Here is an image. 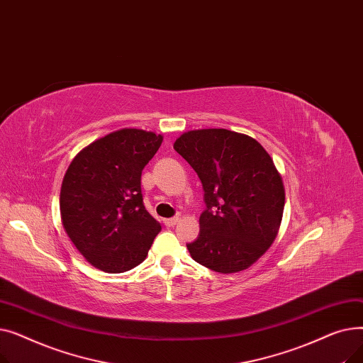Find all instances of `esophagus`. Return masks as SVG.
<instances>
[{"label":"esophagus","instance_id":"1","mask_svg":"<svg viewBox=\"0 0 363 363\" xmlns=\"http://www.w3.org/2000/svg\"><path fill=\"white\" fill-rule=\"evenodd\" d=\"M178 222H179V218H178V216H177V218H169V219H164V225H166L167 228H170V226H175Z\"/></svg>","mask_w":363,"mask_h":363}]
</instances>
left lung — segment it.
Returning a JSON list of instances; mask_svg holds the SVG:
<instances>
[{
  "instance_id": "left-lung-1",
  "label": "left lung",
  "mask_w": 363,
  "mask_h": 363,
  "mask_svg": "<svg viewBox=\"0 0 363 363\" xmlns=\"http://www.w3.org/2000/svg\"><path fill=\"white\" fill-rule=\"evenodd\" d=\"M174 148L193 166L204 188L206 211L191 257L219 274L241 272L275 241L285 188L269 152L245 133L194 129Z\"/></svg>"
}]
</instances>
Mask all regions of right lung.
Returning a JSON list of instances; mask_svg holds the SVG:
<instances>
[{
    "label": "right lung",
    "mask_w": 363,
    "mask_h": 363,
    "mask_svg": "<svg viewBox=\"0 0 363 363\" xmlns=\"http://www.w3.org/2000/svg\"><path fill=\"white\" fill-rule=\"evenodd\" d=\"M162 141L160 133L123 128L88 144L70 162L60 189L62 223L94 268L130 271L160 233L143 204L141 172Z\"/></svg>",
    "instance_id": "add662e5"
}]
</instances>
